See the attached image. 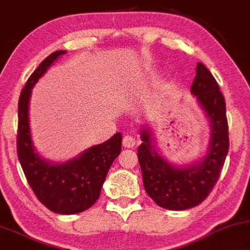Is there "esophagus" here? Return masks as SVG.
<instances>
[{"instance_id": "34e87169", "label": "esophagus", "mask_w": 250, "mask_h": 250, "mask_svg": "<svg viewBox=\"0 0 250 250\" xmlns=\"http://www.w3.org/2000/svg\"><path fill=\"white\" fill-rule=\"evenodd\" d=\"M122 144L125 148H134L135 144H136V140H135L133 136H130V135H125V136L123 137Z\"/></svg>"}]
</instances>
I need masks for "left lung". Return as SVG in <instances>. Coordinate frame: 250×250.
<instances>
[{
  "mask_svg": "<svg viewBox=\"0 0 250 250\" xmlns=\"http://www.w3.org/2000/svg\"><path fill=\"white\" fill-rule=\"evenodd\" d=\"M195 74L191 93L211 125L206 155L191 165L170 164L156 149V141L149 128L141 130L143 143L137 149L146 192L158 206L172 211L192 208L206 199L220 177L229 149L224 95L205 65L198 62Z\"/></svg>",
  "mask_w": 250,
  "mask_h": 250,
  "instance_id": "left-lung-1",
  "label": "left lung"
}]
</instances>
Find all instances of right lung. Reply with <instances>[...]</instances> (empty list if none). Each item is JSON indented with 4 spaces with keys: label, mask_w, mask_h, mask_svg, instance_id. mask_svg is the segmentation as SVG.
Listing matches in <instances>:
<instances>
[{
    "label": "right lung",
    "mask_w": 250,
    "mask_h": 250,
    "mask_svg": "<svg viewBox=\"0 0 250 250\" xmlns=\"http://www.w3.org/2000/svg\"><path fill=\"white\" fill-rule=\"evenodd\" d=\"M64 53V50L56 51L45 58L21 92L17 155L38 200L50 211L68 215L86 211L99 199L108 170L121 152L122 136L121 133H116L106 142L91 146L78 157L64 163L49 162L36 152L29 125L31 89L47 68Z\"/></svg>",
    "instance_id": "add662e5"
}]
</instances>
